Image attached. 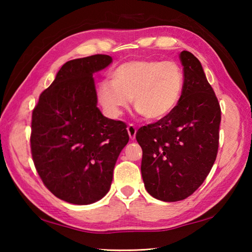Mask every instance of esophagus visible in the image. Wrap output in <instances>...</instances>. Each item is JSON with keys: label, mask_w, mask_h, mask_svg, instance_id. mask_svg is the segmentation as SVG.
Masks as SVG:
<instances>
[{"label": "esophagus", "mask_w": 252, "mask_h": 252, "mask_svg": "<svg viewBox=\"0 0 252 252\" xmlns=\"http://www.w3.org/2000/svg\"><path fill=\"white\" fill-rule=\"evenodd\" d=\"M127 133H129V136L131 140L135 139V134H136V127L134 125H132V123H130L129 126H127Z\"/></svg>", "instance_id": "34e87169"}]
</instances>
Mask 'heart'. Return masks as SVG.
Segmentation results:
<instances>
[{
    "mask_svg": "<svg viewBox=\"0 0 252 252\" xmlns=\"http://www.w3.org/2000/svg\"><path fill=\"white\" fill-rule=\"evenodd\" d=\"M185 90V73L173 61L135 60L119 65L97 88V99L110 117L117 118L133 99L135 110L148 120L171 114Z\"/></svg>",
    "mask_w": 252,
    "mask_h": 252,
    "instance_id": "heart-1",
    "label": "heart"
}]
</instances>
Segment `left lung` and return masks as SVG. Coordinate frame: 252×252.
Here are the masks:
<instances>
[{
  "instance_id": "1",
  "label": "left lung",
  "mask_w": 252,
  "mask_h": 252,
  "mask_svg": "<svg viewBox=\"0 0 252 252\" xmlns=\"http://www.w3.org/2000/svg\"><path fill=\"white\" fill-rule=\"evenodd\" d=\"M185 90L170 116L140 127L144 187L161 201H180L206 180L219 147L221 109L201 63L182 51Z\"/></svg>"
}]
</instances>
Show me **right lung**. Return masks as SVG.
Listing matches in <instances>:
<instances>
[{"instance_id": "1", "label": "right lung", "mask_w": 252, "mask_h": 252, "mask_svg": "<svg viewBox=\"0 0 252 252\" xmlns=\"http://www.w3.org/2000/svg\"><path fill=\"white\" fill-rule=\"evenodd\" d=\"M111 62L105 54L66 62L33 109L34 165L44 186L69 203L90 204L108 193L129 141L126 123L105 118L96 106L93 73Z\"/></svg>"}]
</instances>
